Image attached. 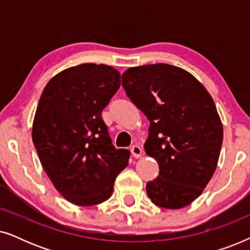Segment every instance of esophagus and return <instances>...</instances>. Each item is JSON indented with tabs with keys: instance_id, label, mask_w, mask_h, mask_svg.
Instances as JSON below:
<instances>
[{
	"instance_id": "esophagus-1",
	"label": "esophagus",
	"mask_w": 250,
	"mask_h": 250,
	"mask_svg": "<svg viewBox=\"0 0 250 250\" xmlns=\"http://www.w3.org/2000/svg\"><path fill=\"white\" fill-rule=\"evenodd\" d=\"M131 151H132V155H133V157H134V158H139V157L142 155V148L138 145L132 146Z\"/></svg>"
}]
</instances>
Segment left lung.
<instances>
[{"label":"left lung","instance_id":"left-lung-1","mask_svg":"<svg viewBox=\"0 0 250 250\" xmlns=\"http://www.w3.org/2000/svg\"><path fill=\"white\" fill-rule=\"evenodd\" d=\"M126 95L149 119L146 155L159 175L146 183L158 207L179 209L200 196L216 169L223 126L203 84L166 63L128 68L122 75Z\"/></svg>","mask_w":250,"mask_h":250}]
</instances>
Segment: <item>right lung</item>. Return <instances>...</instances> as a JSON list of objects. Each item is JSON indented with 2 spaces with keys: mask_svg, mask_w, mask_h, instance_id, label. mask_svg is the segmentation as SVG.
Segmentation results:
<instances>
[{
  "mask_svg": "<svg viewBox=\"0 0 250 250\" xmlns=\"http://www.w3.org/2000/svg\"><path fill=\"white\" fill-rule=\"evenodd\" d=\"M121 86L105 64L83 63L51 80L37 104L32 138L51 182L68 201L92 206L109 199L131 152L116 149L101 112Z\"/></svg>",
  "mask_w": 250,
  "mask_h": 250,
  "instance_id": "right-lung-1",
  "label": "right lung"
}]
</instances>
